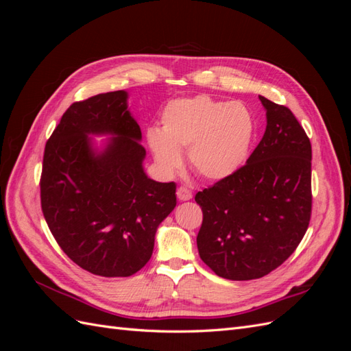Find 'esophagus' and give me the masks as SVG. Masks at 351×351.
I'll return each instance as SVG.
<instances>
[{"label": "esophagus", "instance_id": "esophagus-1", "mask_svg": "<svg viewBox=\"0 0 351 351\" xmlns=\"http://www.w3.org/2000/svg\"><path fill=\"white\" fill-rule=\"evenodd\" d=\"M177 197H178V200H189V199H192V192H190L187 187L180 186L177 189Z\"/></svg>", "mask_w": 351, "mask_h": 351}]
</instances>
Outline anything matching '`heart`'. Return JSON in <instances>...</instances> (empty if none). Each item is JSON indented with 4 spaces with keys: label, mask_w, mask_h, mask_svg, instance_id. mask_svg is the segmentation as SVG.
Wrapping results in <instances>:
<instances>
[{
    "label": "heart",
    "mask_w": 351,
    "mask_h": 351,
    "mask_svg": "<svg viewBox=\"0 0 351 351\" xmlns=\"http://www.w3.org/2000/svg\"><path fill=\"white\" fill-rule=\"evenodd\" d=\"M162 129L147 130V145L155 162L171 174L183 164L205 180H222L244 164L250 149L254 123L244 105L197 95L169 101L161 115Z\"/></svg>",
    "instance_id": "heart-1"
}]
</instances>
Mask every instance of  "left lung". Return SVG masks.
<instances>
[{
    "mask_svg": "<svg viewBox=\"0 0 351 351\" xmlns=\"http://www.w3.org/2000/svg\"><path fill=\"white\" fill-rule=\"evenodd\" d=\"M267 130L237 171L196 193L199 256L222 278L256 280L299 246L312 215V146L294 114L259 97Z\"/></svg>",
    "mask_w": 351,
    "mask_h": 351,
    "instance_id": "1",
    "label": "left lung"
}]
</instances>
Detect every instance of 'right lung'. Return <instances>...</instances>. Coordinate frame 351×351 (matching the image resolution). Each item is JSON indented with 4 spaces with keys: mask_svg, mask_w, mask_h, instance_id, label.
Segmentation results:
<instances>
[{
    "mask_svg": "<svg viewBox=\"0 0 351 351\" xmlns=\"http://www.w3.org/2000/svg\"><path fill=\"white\" fill-rule=\"evenodd\" d=\"M115 90L73 102L45 145L40 206L58 246L99 277H130L149 262L155 232L176 208V183H158L142 168V132ZM89 132L114 138L95 156Z\"/></svg>",
    "mask_w": 351,
    "mask_h": 351,
    "instance_id": "1",
    "label": "right lung"
}]
</instances>
